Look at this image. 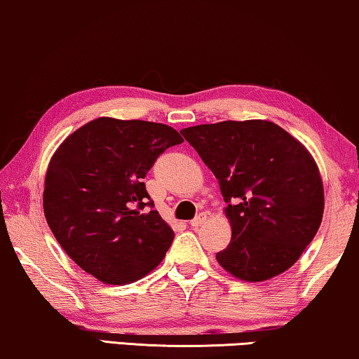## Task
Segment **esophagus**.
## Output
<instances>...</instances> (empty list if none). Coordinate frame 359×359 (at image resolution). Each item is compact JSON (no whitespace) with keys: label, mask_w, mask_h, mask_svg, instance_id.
I'll use <instances>...</instances> for the list:
<instances>
[{"label":"esophagus","mask_w":359,"mask_h":359,"mask_svg":"<svg viewBox=\"0 0 359 359\" xmlns=\"http://www.w3.org/2000/svg\"><path fill=\"white\" fill-rule=\"evenodd\" d=\"M206 218H208V215L206 213H200L198 216H196V218H194L190 221V226L191 228H198V226H201L206 221Z\"/></svg>","instance_id":"esophagus-1"}]
</instances>
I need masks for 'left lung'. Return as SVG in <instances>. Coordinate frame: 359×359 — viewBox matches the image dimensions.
Here are the masks:
<instances>
[{"mask_svg": "<svg viewBox=\"0 0 359 359\" xmlns=\"http://www.w3.org/2000/svg\"><path fill=\"white\" fill-rule=\"evenodd\" d=\"M219 180L231 242L216 260L259 283L291 269L319 231L324 185L314 158L269 120H226L180 131Z\"/></svg>", "mask_w": 359, "mask_h": 359, "instance_id": "left-lung-1", "label": "left lung"}]
</instances>
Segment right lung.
Wrapping results in <instances>:
<instances>
[{"mask_svg": "<svg viewBox=\"0 0 359 359\" xmlns=\"http://www.w3.org/2000/svg\"><path fill=\"white\" fill-rule=\"evenodd\" d=\"M179 131L144 120L99 117L73 131L50 159L43 213L55 239L107 285L143 278L163 262L174 231L153 206L144 175Z\"/></svg>", "mask_w": 359, "mask_h": 359, "instance_id": "add662e5", "label": "right lung"}]
</instances>
